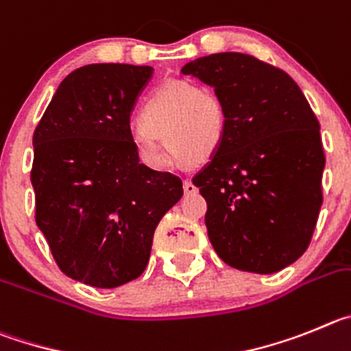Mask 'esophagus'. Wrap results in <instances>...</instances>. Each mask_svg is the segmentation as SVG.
I'll return each instance as SVG.
<instances>
[{
	"label": "esophagus",
	"instance_id": "1",
	"mask_svg": "<svg viewBox=\"0 0 351 351\" xmlns=\"http://www.w3.org/2000/svg\"><path fill=\"white\" fill-rule=\"evenodd\" d=\"M183 192H185V195L195 194V192H197V187H195L191 180H185V182H183Z\"/></svg>",
	"mask_w": 351,
	"mask_h": 351
}]
</instances>
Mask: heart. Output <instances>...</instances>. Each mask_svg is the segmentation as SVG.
Here are the masks:
<instances>
[{
	"instance_id": "1",
	"label": "heart",
	"mask_w": 351,
	"mask_h": 351,
	"mask_svg": "<svg viewBox=\"0 0 351 351\" xmlns=\"http://www.w3.org/2000/svg\"><path fill=\"white\" fill-rule=\"evenodd\" d=\"M131 145L141 162L160 169L166 145L191 166L204 164L219 152L226 138L227 115L220 96L210 87L189 80L160 84L141 103Z\"/></svg>"
}]
</instances>
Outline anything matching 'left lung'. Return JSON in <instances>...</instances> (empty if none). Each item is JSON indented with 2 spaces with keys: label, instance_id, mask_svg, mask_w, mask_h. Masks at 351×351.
I'll list each match as a JSON object with an SVG mask.
<instances>
[{
  "label": "left lung",
  "instance_id": "8db88e82",
  "mask_svg": "<svg viewBox=\"0 0 351 351\" xmlns=\"http://www.w3.org/2000/svg\"><path fill=\"white\" fill-rule=\"evenodd\" d=\"M223 101L226 138L192 183L206 199L208 238L226 264L282 271L308 248L322 206L320 124L280 68L239 52L187 62Z\"/></svg>",
  "mask_w": 351,
  "mask_h": 351
}]
</instances>
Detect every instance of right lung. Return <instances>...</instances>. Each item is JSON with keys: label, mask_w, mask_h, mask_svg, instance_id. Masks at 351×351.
<instances>
[{"label": "right lung", "mask_w": 351, "mask_h": 351, "mask_svg": "<svg viewBox=\"0 0 351 351\" xmlns=\"http://www.w3.org/2000/svg\"><path fill=\"white\" fill-rule=\"evenodd\" d=\"M152 66L87 64L58 87L33 134L36 226L66 276L97 289L136 280L182 180L140 164L131 112Z\"/></svg>", "instance_id": "obj_1"}]
</instances>
